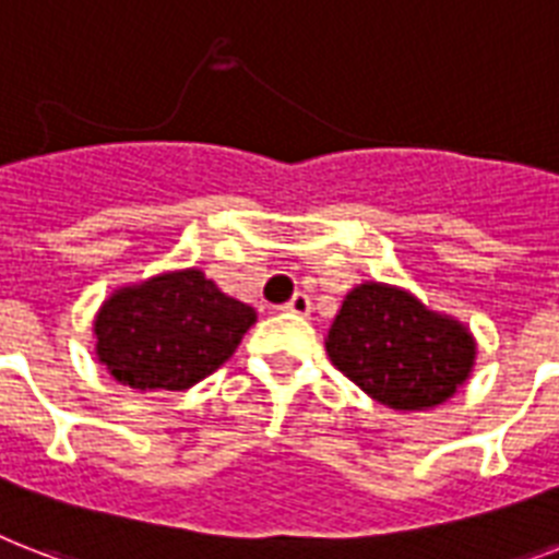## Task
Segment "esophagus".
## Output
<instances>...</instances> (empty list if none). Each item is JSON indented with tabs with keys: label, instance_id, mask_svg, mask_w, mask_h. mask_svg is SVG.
Segmentation results:
<instances>
[{
	"label": "esophagus",
	"instance_id": "34e87169",
	"mask_svg": "<svg viewBox=\"0 0 559 559\" xmlns=\"http://www.w3.org/2000/svg\"><path fill=\"white\" fill-rule=\"evenodd\" d=\"M312 304L304 293H295L287 304H284V312H293V316H310Z\"/></svg>",
	"mask_w": 559,
	"mask_h": 559
}]
</instances>
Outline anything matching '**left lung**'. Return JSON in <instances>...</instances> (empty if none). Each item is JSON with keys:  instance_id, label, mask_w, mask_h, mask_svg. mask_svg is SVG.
Returning <instances> with one entry per match:
<instances>
[{"instance_id": "obj_1", "label": "left lung", "mask_w": 559, "mask_h": 559, "mask_svg": "<svg viewBox=\"0 0 559 559\" xmlns=\"http://www.w3.org/2000/svg\"><path fill=\"white\" fill-rule=\"evenodd\" d=\"M326 353L376 402L421 411L456 393L476 347L465 326L425 310L405 289L361 284L344 298Z\"/></svg>"}]
</instances>
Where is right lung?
Returning <instances> with one entry per match:
<instances>
[{"label":"right lung","mask_w":559,"mask_h":559,"mask_svg":"<svg viewBox=\"0 0 559 559\" xmlns=\"http://www.w3.org/2000/svg\"><path fill=\"white\" fill-rule=\"evenodd\" d=\"M255 310L215 287L201 270L166 272L117 289L94 321L97 356L134 390H186L233 356Z\"/></svg>","instance_id":"1"}]
</instances>
